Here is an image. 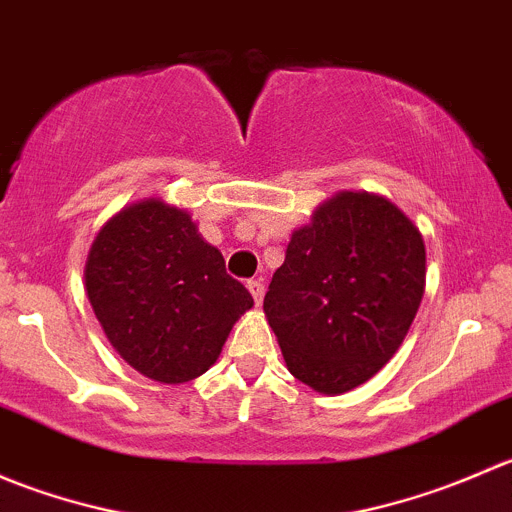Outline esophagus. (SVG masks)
<instances>
[{
	"mask_svg": "<svg viewBox=\"0 0 512 512\" xmlns=\"http://www.w3.org/2000/svg\"><path fill=\"white\" fill-rule=\"evenodd\" d=\"M247 289H250L252 299H255V304L262 302V297H265V285H262L260 280H250L247 282Z\"/></svg>",
	"mask_w": 512,
	"mask_h": 512,
	"instance_id": "34e87169",
	"label": "esophagus"
}]
</instances>
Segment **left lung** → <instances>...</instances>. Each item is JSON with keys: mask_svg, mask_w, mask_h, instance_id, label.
Segmentation results:
<instances>
[{"mask_svg": "<svg viewBox=\"0 0 512 512\" xmlns=\"http://www.w3.org/2000/svg\"><path fill=\"white\" fill-rule=\"evenodd\" d=\"M423 285L418 227L391 200L344 190L292 232L262 309L289 374L334 396L369 381L396 354Z\"/></svg>", "mask_w": 512, "mask_h": 512, "instance_id": "8db88e82", "label": "left lung"}]
</instances>
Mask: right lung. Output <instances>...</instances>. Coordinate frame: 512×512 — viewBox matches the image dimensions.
<instances>
[{"mask_svg": "<svg viewBox=\"0 0 512 512\" xmlns=\"http://www.w3.org/2000/svg\"><path fill=\"white\" fill-rule=\"evenodd\" d=\"M84 280L111 347L163 384L205 374L255 304L190 215L158 198L128 205L101 227Z\"/></svg>", "mask_w": 512, "mask_h": 512, "instance_id": "1", "label": "right lung"}]
</instances>
